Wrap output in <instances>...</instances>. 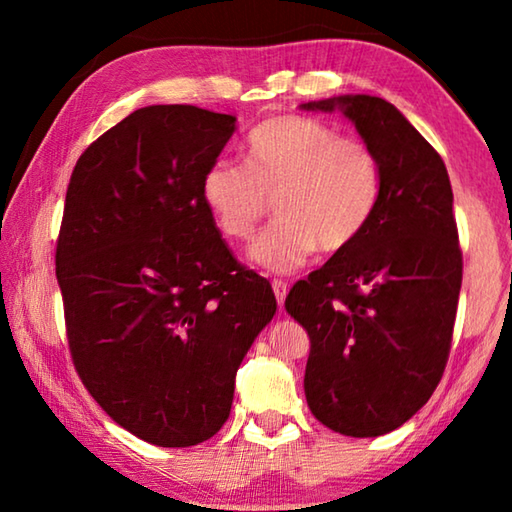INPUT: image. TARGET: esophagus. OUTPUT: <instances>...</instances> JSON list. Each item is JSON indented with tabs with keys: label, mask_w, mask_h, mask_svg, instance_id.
<instances>
[{
	"label": "esophagus",
	"mask_w": 512,
	"mask_h": 512,
	"mask_svg": "<svg viewBox=\"0 0 512 512\" xmlns=\"http://www.w3.org/2000/svg\"><path fill=\"white\" fill-rule=\"evenodd\" d=\"M271 287H273V293H275V300H277V305H284V298H287V291H289V284L284 282V280H273L271 282Z\"/></svg>",
	"instance_id": "obj_1"
}]
</instances>
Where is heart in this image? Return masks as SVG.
Wrapping results in <instances>:
<instances>
[{
    "instance_id": "heart-1",
    "label": "heart",
    "mask_w": 512,
    "mask_h": 512,
    "mask_svg": "<svg viewBox=\"0 0 512 512\" xmlns=\"http://www.w3.org/2000/svg\"><path fill=\"white\" fill-rule=\"evenodd\" d=\"M201 196L232 241L253 237L273 201L277 219L248 255L266 271L291 273L316 248L339 253L359 239L377 212L381 167L361 137L309 117L273 115L246 135L244 167L219 160L203 173Z\"/></svg>"
}]
</instances>
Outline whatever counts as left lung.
Listing matches in <instances>:
<instances>
[{
	"mask_svg": "<svg viewBox=\"0 0 512 512\" xmlns=\"http://www.w3.org/2000/svg\"><path fill=\"white\" fill-rule=\"evenodd\" d=\"M354 121L377 153L368 228L293 284L284 307L309 334L305 395L336 433L384 436L436 391L452 348L463 253L445 162L393 103L368 94L305 103Z\"/></svg>",
	"mask_w": 512,
	"mask_h": 512,
	"instance_id": "obj_1",
	"label": "left lung"
}]
</instances>
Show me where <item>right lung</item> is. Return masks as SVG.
I'll list each match as a JSON object with an SVG mask.
<instances>
[{"mask_svg":"<svg viewBox=\"0 0 512 512\" xmlns=\"http://www.w3.org/2000/svg\"><path fill=\"white\" fill-rule=\"evenodd\" d=\"M235 121L140 108L81 153L67 185L56 280L74 368L119 427L158 447L223 427L239 363L277 309L201 196Z\"/></svg>","mask_w":512,"mask_h":512,"instance_id":"add662e5","label":"right lung"}]
</instances>
